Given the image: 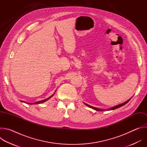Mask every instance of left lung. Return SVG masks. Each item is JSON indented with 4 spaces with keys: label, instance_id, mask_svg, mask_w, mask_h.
Wrapping results in <instances>:
<instances>
[{
    "label": "left lung",
    "instance_id": "left-lung-1",
    "mask_svg": "<svg viewBox=\"0 0 147 147\" xmlns=\"http://www.w3.org/2000/svg\"><path fill=\"white\" fill-rule=\"evenodd\" d=\"M131 99V98L130 99H129L128 100H127V101H125V102H124V103H121V104H120V105H116V106H115V107H112V108H110V109H108V111H111V110H114V109H117V108H120V107H122V106H123V105H124L125 104H126ZM84 104L86 105V106H87V107H90V108H92V109H94V110H95V111H107V110H103V109H99V108H95V107H91V106H90V105H88V104H86V103H84Z\"/></svg>",
    "mask_w": 147,
    "mask_h": 147
}]
</instances>
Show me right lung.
<instances>
[{"mask_svg":"<svg viewBox=\"0 0 147 147\" xmlns=\"http://www.w3.org/2000/svg\"><path fill=\"white\" fill-rule=\"evenodd\" d=\"M54 95V94L52 95H51L50 97H49L48 98H47V99H44V100H40V101H38V102H35V103H28V104H31V105H32V104H39V103H43V102H46L47 100H48V99H49L51 98H52L53 96ZM22 102H23V101H22V100H21Z\"/></svg>","mask_w":147,"mask_h":147,"instance_id":"add662e5","label":"right lung"}]
</instances>
